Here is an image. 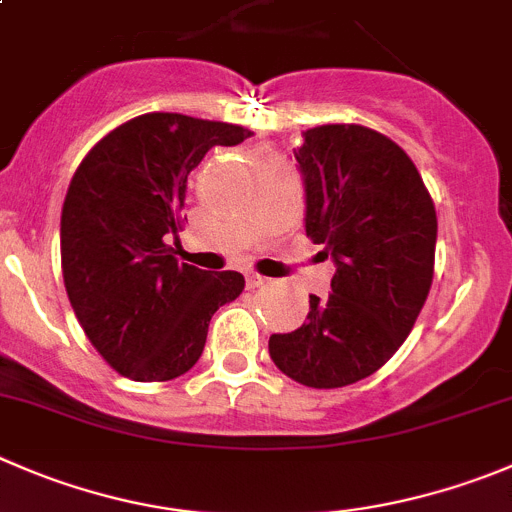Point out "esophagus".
Instances as JSON below:
<instances>
[{
  "label": "esophagus",
  "mask_w": 512,
  "mask_h": 512,
  "mask_svg": "<svg viewBox=\"0 0 512 512\" xmlns=\"http://www.w3.org/2000/svg\"><path fill=\"white\" fill-rule=\"evenodd\" d=\"M246 284H248V289H259V286L266 284V276H261V274H248V276H246Z\"/></svg>",
  "instance_id": "34e87169"
}]
</instances>
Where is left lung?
Returning a JSON list of instances; mask_svg holds the SVG:
<instances>
[{"instance_id": "8db88e82", "label": "left lung", "mask_w": 512, "mask_h": 512, "mask_svg": "<svg viewBox=\"0 0 512 512\" xmlns=\"http://www.w3.org/2000/svg\"><path fill=\"white\" fill-rule=\"evenodd\" d=\"M304 178L306 236L337 274L309 316L271 334L269 354L294 382L347 387L377 372L412 332L435 274L437 213L420 170L387 135L319 125L294 150Z\"/></svg>"}]
</instances>
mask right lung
Segmentation results:
<instances>
[{"instance_id":"add662e5","label":"right lung","mask_w":512,"mask_h":512,"mask_svg":"<svg viewBox=\"0 0 512 512\" xmlns=\"http://www.w3.org/2000/svg\"><path fill=\"white\" fill-rule=\"evenodd\" d=\"M251 130L148 113L107 133L75 170L62 206V276L77 321L115 372L168 382L201 359L218 306L243 291L238 271L178 264L188 175L216 145Z\"/></svg>"}]
</instances>
